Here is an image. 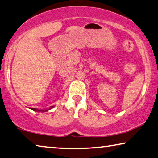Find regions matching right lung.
<instances>
[{
  "mask_svg": "<svg viewBox=\"0 0 158 158\" xmlns=\"http://www.w3.org/2000/svg\"><path fill=\"white\" fill-rule=\"evenodd\" d=\"M52 108H53V106H51L50 109H52ZM31 109L35 110V111H41V112H44V111H47V110H38V109H35V108H32ZM49 109H48V110H49Z\"/></svg>",
  "mask_w": 158,
  "mask_h": 158,
  "instance_id": "right-lung-1",
  "label": "right lung"
}]
</instances>
